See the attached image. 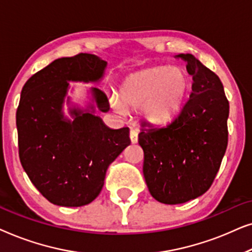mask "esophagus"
<instances>
[{"instance_id": "1", "label": "esophagus", "mask_w": 252, "mask_h": 252, "mask_svg": "<svg viewBox=\"0 0 252 252\" xmlns=\"http://www.w3.org/2000/svg\"><path fill=\"white\" fill-rule=\"evenodd\" d=\"M137 135H139V132H137L136 129H130L129 132V137H130V141H132V143H136L137 142Z\"/></svg>"}]
</instances>
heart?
Masks as SVG:
<instances>
[{"label": "heart", "mask_w": 252, "mask_h": 252, "mask_svg": "<svg viewBox=\"0 0 252 252\" xmlns=\"http://www.w3.org/2000/svg\"><path fill=\"white\" fill-rule=\"evenodd\" d=\"M189 91V79L179 66H156L127 77L120 85L118 98L111 105L118 113L124 108L142 110L153 124L167 122L180 111Z\"/></svg>", "instance_id": "obj_1"}]
</instances>
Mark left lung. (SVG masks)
<instances>
[{"label": "left lung", "mask_w": 252, "mask_h": 252, "mask_svg": "<svg viewBox=\"0 0 252 252\" xmlns=\"http://www.w3.org/2000/svg\"><path fill=\"white\" fill-rule=\"evenodd\" d=\"M175 58L187 62L192 77L189 99L167 126L139 134L148 189L164 204H181L204 194L218 173L228 142L229 103L219 77L191 54Z\"/></svg>", "instance_id": "1"}]
</instances>
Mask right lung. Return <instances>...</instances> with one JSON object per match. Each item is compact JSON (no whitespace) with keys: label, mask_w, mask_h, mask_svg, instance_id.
<instances>
[{"label":"right lung","mask_w":252,"mask_h":252,"mask_svg":"<svg viewBox=\"0 0 252 252\" xmlns=\"http://www.w3.org/2000/svg\"><path fill=\"white\" fill-rule=\"evenodd\" d=\"M105 61L96 55L63 57L36 72L24 85L16 115L19 158L35 188L50 203L77 208L94 201L109 165L129 146V128H109L96 109L110 110L106 95L92 87L91 102L72 104L70 82L97 84ZM71 119L63 115L64 101Z\"/></svg>","instance_id":"obj_1"}]
</instances>
